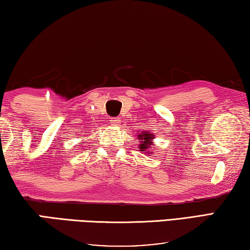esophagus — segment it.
<instances>
[{
    "instance_id": "34e87169",
    "label": "esophagus",
    "mask_w": 250,
    "mask_h": 250,
    "mask_svg": "<svg viewBox=\"0 0 250 250\" xmlns=\"http://www.w3.org/2000/svg\"><path fill=\"white\" fill-rule=\"evenodd\" d=\"M110 125H120V120H119V119H117V118L111 119V120H110Z\"/></svg>"
}]
</instances>
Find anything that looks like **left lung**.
Here are the masks:
<instances>
[{"label": "left lung", "mask_w": 250, "mask_h": 250, "mask_svg": "<svg viewBox=\"0 0 250 250\" xmlns=\"http://www.w3.org/2000/svg\"><path fill=\"white\" fill-rule=\"evenodd\" d=\"M138 139H139V149L140 151H146L145 153L152 156V150L151 148H154L153 139H154V133H151L150 131H139L138 133Z\"/></svg>", "instance_id": "1"}]
</instances>
